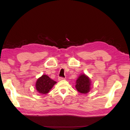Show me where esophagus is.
I'll return each mask as SVG.
<instances>
[{
  "instance_id": "1",
  "label": "esophagus",
  "mask_w": 130,
  "mask_h": 130,
  "mask_svg": "<svg viewBox=\"0 0 130 130\" xmlns=\"http://www.w3.org/2000/svg\"><path fill=\"white\" fill-rule=\"evenodd\" d=\"M64 79H65V78H62V77H59V78H58V80L61 81V80H64Z\"/></svg>"
}]
</instances>
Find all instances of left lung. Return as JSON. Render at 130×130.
Listing matches in <instances>:
<instances>
[{
  "label": "left lung",
  "mask_w": 130,
  "mask_h": 130,
  "mask_svg": "<svg viewBox=\"0 0 130 130\" xmlns=\"http://www.w3.org/2000/svg\"><path fill=\"white\" fill-rule=\"evenodd\" d=\"M76 89L82 94H87L91 89V80L85 74H80L76 80Z\"/></svg>",
  "instance_id": "1"
}]
</instances>
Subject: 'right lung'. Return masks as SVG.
Wrapping results in <instances>:
<instances>
[{"label":"right lung","mask_w":130,"mask_h":130,"mask_svg":"<svg viewBox=\"0 0 130 130\" xmlns=\"http://www.w3.org/2000/svg\"><path fill=\"white\" fill-rule=\"evenodd\" d=\"M56 83V82L53 80L47 75L43 74L37 79L36 83V89L41 94H45L50 91Z\"/></svg>","instance_id":"1"}]
</instances>
